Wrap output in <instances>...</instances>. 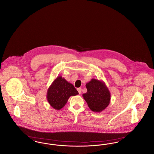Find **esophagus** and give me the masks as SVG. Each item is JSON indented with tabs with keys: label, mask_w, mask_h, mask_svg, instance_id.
Masks as SVG:
<instances>
[{
	"label": "esophagus",
	"mask_w": 154,
	"mask_h": 154,
	"mask_svg": "<svg viewBox=\"0 0 154 154\" xmlns=\"http://www.w3.org/2000/svg\"><path fill=\"white\" fill-rule=\"evenodd\" d=\"M77 91H78V92H79V94H81V91H82V89H81V88H77Z\"/></svg>",
	"instance_id": "34e87169"
}]
</instances>
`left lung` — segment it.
Masks as SVG:
<instances>
[{
  "mask_svg": "<svg viewBox=\"0 0 154 154\" xmlns=\"http://www.w3.org/2000/svg\"><path fill=\"white\" fill-rule=\"evenodd\" d=\"M87 92L82 94L89 108L94 112H100L110 104L111 95L103 81L92 79L86 84Z\"/></svg>",
  "mask_w": 154,
  "mask_h": 154,
  "instance_id": "left-lung-1",
  "label": "left lung"
}]
</instances>
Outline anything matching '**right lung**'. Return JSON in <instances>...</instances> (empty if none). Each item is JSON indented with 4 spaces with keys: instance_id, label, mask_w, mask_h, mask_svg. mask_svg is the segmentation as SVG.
Here are the masks:
<instances>
[{
    "instance_id": "1",
    "label": "right lung",
    "mask_w": 154,
    "mask_h": 154,
    "mask_svg": "<svg viewBox=\"0 0 154 154\" xmlns=\"http://www.w3.org/2000/svg\"><path fill=\"white\" fill-rule=\"evenodd\" d=\"M78 94L79 92L73 85L59 75L48 89L47 99L52 108L59 110L65 106L70 96Z\"/></svg>"
}]
</instances>
